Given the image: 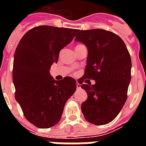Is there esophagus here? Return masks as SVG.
I'll return each instance as SVG.
<instances>
[{
    "mask_svg": "<svg viewBox=\"0 0 146 146\" xmlns=\"http://www.w3.org/2000/svg\"><path fill=\"white\" fill-rule=\"evenodd\" d=\"M76 88L77 89L80 88V84L79 83H76Z\"/></svg>",
    "mask_w": 146,
    "mask_h": 146,
    "instance_id": "esophagus-1",
    "label": "esophagus"
}]
</instances>
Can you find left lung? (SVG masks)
<instances>
[{"label":"left lung","mask_w":146,"mask_h":146,"mask_svg":"<svg viewBox=\"0 0 146 146\" xmlns=\"http://www.w3.org/2000/svg\"><path fill=\"white\" fill-rule=\"evenodd\" d=\"M75 40L88 48L83 77L95 80L83 84L88 98L81 111L89 123L104 125L115 119L127 100L131 81V59L124 42L110 31L94 29L80 30Z\"/></svg>","instance_id":"1"}]
</instances>
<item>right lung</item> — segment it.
Segmentation results:
<instances>
[{
    "label": "right lung",
    "instance_id": "1",
    "mask_svg": "<svg viewBox=\"0 0 146 146\" xmlns=\"http://www.w3.org/2000/svg\"><path fill=\"white\" fill-rule=\"evenodd\" d=\"M77 31L50 26L34 27L16 48L12 70L15 98L27 120L39 128H49L58 123L64 106L76 91L75 80L66 76L55 80L50 69Z\"/></svg>",
    "mask_w": 146,
    "mask_h": 146
}]
</instances>
